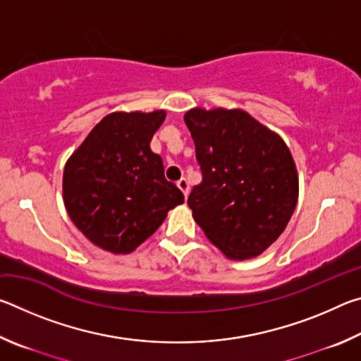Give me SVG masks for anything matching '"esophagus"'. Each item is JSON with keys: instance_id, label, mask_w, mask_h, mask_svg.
<instances>
[{"instance_id": "34e87169", "label": "esophagus", "mask_w": 361, "mask_h": 361, "mask_svg": "<svg viewBox=\"0 0 361 361\" xmlns=\"http://www.w3.org/2000/svg\"><path fill=\"white\" fill-rule=\"evenodd\" d=\"M176 186L180 188V191L185 194V197H188V194H189V185H188V181L185 180V178H181L180 181H176Z\"/></svg>"}]
</instances>
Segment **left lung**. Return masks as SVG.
<instances>
[{"label":"left lung","instance_id":"1","mask_svg":"<svg viewBox=\"0 0 361 361\" xmlns=\"http://www.w3.org/2000/svg\"><path fill=\"white\" fill-rule=\"evenodd\" d=\"M185 122L202 170L188 199L194 221L226 258H256L296 209L299 178L288 146L240 108L197 106Z\"/></svg>","mask_w":361,"mask_h":361}]
</instances>
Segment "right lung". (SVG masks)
<instances>
[{
    "instance_id": "1",
    "label": "right lung",
    "mask_w": 361,
    "mask_h": 361,
    "mask_svg": "<svg viewBox=\"0 0 361 361\" xmlns=\"http://www.w3.org/2000/svg\"><path fill=\"white\" fill-rule=\"evenodd\" d=\"M114 111L97 124L63 169V204L71 221L105 252L129 255L151 237L185 195L164 176L151 140L166 119Z\"/></svg>"
}]
</instances>
